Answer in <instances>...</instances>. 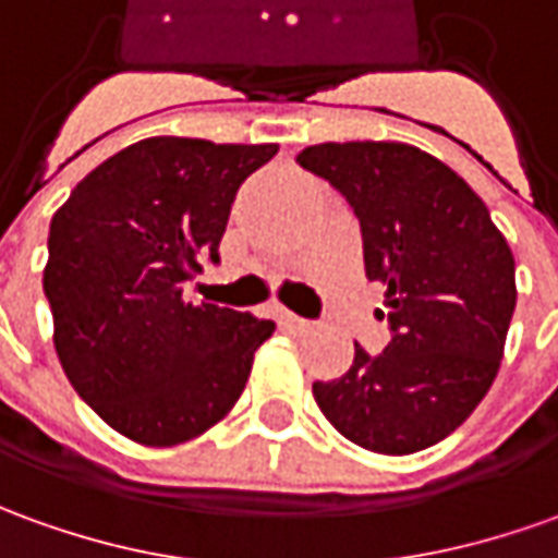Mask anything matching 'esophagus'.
I'll use <instances>...</instances> for the list:
<instances>
[{
    "instance_id": "1",
    "label": "esophagus",
    "mask_w": 558,
    "mask_h": 558,
    "mask_svg": "<svg viewBox=\"0 0 558 558\" xmlns=\"http://www.w3.org/2000/svg\"><path fill=\"white\" fill-rule=\"evenodd\" d=\"M282 322H286L291 330H306V328H310V322H306V318L294 316V313H288V310H282Z\"/></svg>"
}]
</instances>
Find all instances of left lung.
Instances as JSON below:
<instances>
[{"mask_svg": "<svg viewBox=\"0 0 558 558\" xmlns=\"http://www.w3.org/2000/svg\"><path fill=\"white\" fill-rule=\"evenodd\" d=\"M298 163L355 209L364 272L386 286L391 343L340 379L313 383L345 440L410 456L440 444L498 376L517 306V267L486 203L447 163L403 142H322ZM383 316V313H379Z\"/></svg>", "mask_w": 558, "mask_h": 558, "instance_id": "1", "label": "left lung"}]
</instances>
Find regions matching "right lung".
<instances>
[{
    "label": "right lung",
    "mask_w": 558,
    "mask_h": 558,
    "mask_svg": "<svg viewBox=\"0 0 558 558\" xmlns=\"http://www.w3.org/2000/svg\"><path fill=\"white\" fill-rule=\"evenodd\" d=\"M276 151L151 136L102 160L53 213L41 282L57 359L81 401L142 447H179L228 416L276 330L182 298L218 260L240 184Z\"/></svg>",
    "instance_id": "obj_1"
}]
</instances>
